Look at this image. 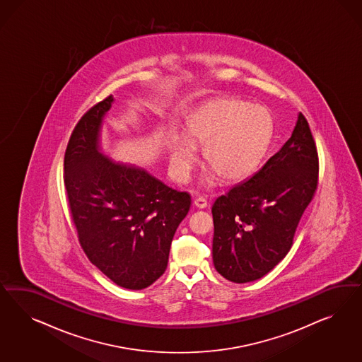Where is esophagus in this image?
<instances>
[{
    "instance_id": "obj_1",
    "label": "esophagus",
    "mask_w": 362,
    "mask_h": 362,
    "mask_svg": "<svg viewBox=\"0 0 362 362\" xmlns=\"http://www.w3.org/2000/svg\"><path fill=\"white\" fill-rule=\"evenodd\" d=\"M194 206H195L197 209H206V207H207V200H206L204 197H197V199L194 200Z\"/></svg>"
}]
</instances>
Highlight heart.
<instances>
[{"label":"heart","instance_id":"b5f03b06","mask_svg":"<svg viewBox=\"0 0 362 362\" xmlns=\"http://www.w3.org/2000/svg\"><path fill=\"white\" fill-rule=\"evenodd\" d=\"M271 111L236 98L203 103L187 123V138L171 146L170 160L174 175L186 182L197 160L195 147H203L204 159L224 183L233 185L250 177L263 162L274 138ZM206 186L216 185L209 175Z\"/></svg>","mask_w":362,"mask_h":362}]
</instances>
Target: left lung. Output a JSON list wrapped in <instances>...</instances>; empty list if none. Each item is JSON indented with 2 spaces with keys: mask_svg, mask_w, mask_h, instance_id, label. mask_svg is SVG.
<instances>
[{
  "mask_svg": "<svg viewBox=\"0 0 362 362\" xmlns=\"http://www.w3.org/2000/svg\"><path fill=\"white\" fill-rule=\"evenodd\" d=\"M317 180L316 143L300 112L292 136L280 151L214 203L216 271L238 284L271 272L289 252Z\"/></svg>",
  "mask_w": 362,
  "mask_h": 362,
  "instance_id": "obj_1",
  "label": "left lung"
}]
</instances>
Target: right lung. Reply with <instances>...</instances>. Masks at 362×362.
<instances>
[{
    "mask_svg": "<svg viewBox=\"0 0 362 362\" xmlns=\"http://www.w3.org/2000/svg\"><path fill=\"white\" fill-rule=\"evenodd\" d=\"M110 95L74 127L65 153L71 218L88 260L126 289H144L165 274L171 241L191 197L139 165L115 162L100 148Z\"/></svg>",
    "mask_w": 362,
    "mask_h": 362,
    "instance_id": "right-lung-1",
    "label": "right lung"
}]
</instances>
